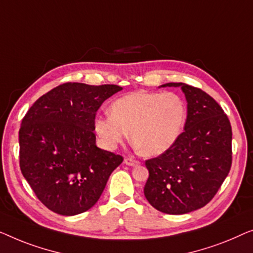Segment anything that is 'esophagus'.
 Here are the masks:
<instances>
[{
	"label": "esophagus",
	"mask_w": 253,
	"mask_h": 253,
	"mask_svg": "<svg viewBox=\"0 0 253 253\" xmlns=\"http://www.w3.org/2000/svg\"><path fill=\"white\" fill-rule=\"evenodd\" d=\"M124 163H125L128 166H136L140 164V162L135 161V159H133V158H125L124 159Z\"/></svg>",
	"instance_id": "34e87169"
}]
</instances>
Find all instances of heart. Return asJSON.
Here are the masks:
<instances>
[{
    "label": "heart",
    "instance_id": "heart-1",
    "mask_svg": "<svg viewBox=\"0 0 253 253\" xmlns=\"http://www.w3.org/2000/svg\"><path fill=\"white\" fill-rule=\"evenodd\" d=\"M111 115L94 120V129L106 149H116L128 136L145 156H159L182 133L187 108L174 92L135 91L116 99Z\"/></svg>",
    "mask_w": 253,
    "mask_h": 253
}]
</instances>
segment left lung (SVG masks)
Returning <instances> with one entry per match:
<instances>
[{"instance_id": "obj_1", "label": "left lung", "mask_w": 253, "mask_h": 253, "mask_svg": "<svg viewBox=\"0 0 253 253\" xmlns=\"http://www.w3.org/2000/svg\"><path fill=\"white\" fill-rule=\"evenodd\" d=\"M187 101L184 131L172 148L145 166L149 177L144 196L156 210L184 214L205 206L228 175L232 166V126L218 103L205 91L182 83Z\"/></svg>"}]
</instances>
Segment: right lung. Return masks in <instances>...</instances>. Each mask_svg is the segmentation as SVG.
<instances>
[{
  "label": "right lung",
  "mask_w": 253,
  "mask_h": 253,
  "mask_svg": "<svg viewBox=\"0 0 253 253\" xmlns=\"http://www.w3.org/2000/svg\"><path fill=\"white\" fill-rule=\"evenodd\" d=\"M123 88L67 83L41 96L19 129L20 169L37 197L57 214L96 204L123 157L96 145L94 120L103 102Z\"/></svg>",
  "instance_id": "add662e5"
}]
</instances>
